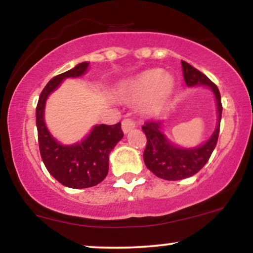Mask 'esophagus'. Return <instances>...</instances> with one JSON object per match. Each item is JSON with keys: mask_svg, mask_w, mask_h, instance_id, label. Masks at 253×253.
<instances>
[{"mask_svg": "<svg viewBox=\"0 0 253 253\" xmlns=\"http://www.w3.org/2000/svg\"><path fill=\"white\" fill-rule=\"evenodd\" d=\"M133 128H135V123L132 120V119L127 118L123 120V130L124 133H128L129 130H132Z\"/></svg>", "mask_w": 253, "mask_h": 253, "instance_id": "obj_1", "label": "esophagus"}]
</instances>
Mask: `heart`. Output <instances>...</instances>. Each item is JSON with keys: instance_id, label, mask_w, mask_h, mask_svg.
<instances>
[{"instance_id": "heart-1", "label": "heart", "mask_w": 253, "mask_h": 253, "mask_svg": "<svg viewBox=\"0 0 253 253\" xmlns=\"http://www.w3.org/2000/svg\"><path fill=\"white\" fill-rule=\"evenodd\" d=\"M175 90V78L161 69H151L124 83L121 97L132 101H145V110L157 114L165 108Z\"/></svg>"}]
</instances>
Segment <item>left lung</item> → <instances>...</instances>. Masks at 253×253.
<instances>
[{"label":"left lung","mask_w":253,"mask_h":253,"mask_svg":"<svg viewBox=\"0 0 253 253\" xmlns=\"http://www.w3.org/2000/svg\"><path fill=\"white\" fill-rule=\"evenodd\" d=\"M182 71L188 86L205 85L211 89L215 95L217 107V124L213 134L201 146L182 149L170 143L162 128L161 121H147L141 128L147 138L144 151V162L147 169L159 178L167 181H178L195 175L205 167L215 149L220 132L222 104L217 86L201 71L182 60Z\"/></svg>","instance_id":"obj_1"}]
</instances>
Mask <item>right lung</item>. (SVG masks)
Masks as SVG:
<instances>
[{"label":"right lung","instance_id":"right-lung-1","mask_svg":"<svg viewBox=\"0 0 253 253\" xmlns=\"http://www.w3.org/2000/svg\"><path fill=\"white\" fill-rule=\"evenodd\" d=\"M88 66V62L80 63L71 70L52 78L42 89L36 110L38 140L43 164L58 182L74 189L94 187L106 178L110 151L124 136L121 123L96 125L84 140L74 145H62L48 132L43 121L48 95L65 78L80 77L85 74Z\"/></svg>","mask_w":253,"mask_h":253}]
</instances>
